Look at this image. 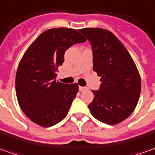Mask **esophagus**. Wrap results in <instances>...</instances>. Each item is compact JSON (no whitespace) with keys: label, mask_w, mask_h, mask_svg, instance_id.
<instances>
[{"label":"esophagus","mask_w":155,"mask_h":155,"mask_svg":"<svg viewBox=\"0 0 155 155\" xmlns=\"http://www.w3.org/2000/svg\"><path fill=\"white\" fill-rule=\"evenodd\" d=\"M86 87H85V86H79V90H80V91H86Z\"/></svg>","instance_id":"1"}]
</instances>
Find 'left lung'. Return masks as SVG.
Wrapping results in <instances>:
<instances>
[{"instance_id":"obj_1","label":"left lung","mask_w":155,"mask_h":155,"mask_svg":"<svg viewBox=\"0 0 155 155\" xmlns=\"http://www.w3.org/2000/svg\"><path fill=\"white\" fill-rule=\"evenodd\" d=\"M91 42L93 70L101 76L99 91L88 105L92 116L108 125L130 116L138 103L141 78L130 53L112 32L99 28L80 29Z\"/></svg>"}]
</instances>
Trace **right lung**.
I'll list each match as a JSON object with an SVG mask.
<instances>
[{
  "instance_id": "right-lung-1",
  "label": "right lung",
  "mask_w": 155,
  "mask_h": 155,
  "mask_svg": "<svg viewBox=\"0 0 155 155\" xmlns=\"http://www.w3.org/2000/svg\"><path fill=\"white\" fill-rule=\"evenodd\" d=\"M86 41L76 29L56 28L40 35L25 51L17 69L16 95L31 121L49 127L66 117L79 86L56 81V73L66 50Z\"/></svg>"
}]
</instances>
